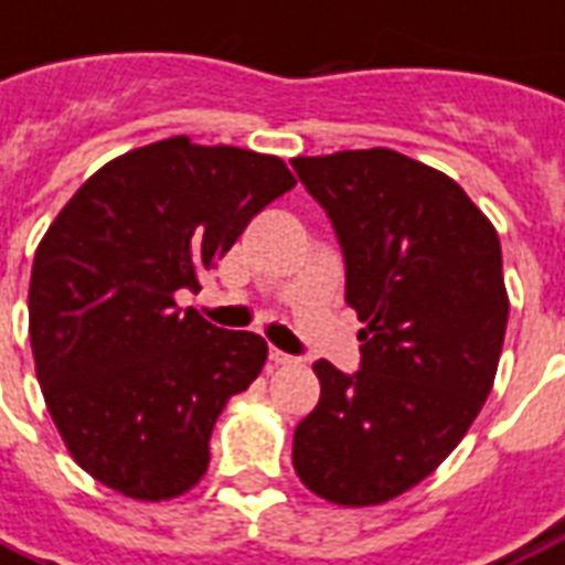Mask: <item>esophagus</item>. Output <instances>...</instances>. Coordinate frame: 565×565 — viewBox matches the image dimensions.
<instances>
[{
  "mask_svg": "<svg viewBox=\"0 0 565 565\" xmlns=\"http://www.w3.org/2000/svg\"><path fill=\"white\" fill-rule=\"evenodd\" d=\"M270 366H291L295 363V358L291 354H286V351H279V348H270Z\"/></svg>",
  "mask_w": 565,
  "mask_h": 565,
  "instance_id": "esophagus-1",
  "label": "esophagus"
}]
</instances>
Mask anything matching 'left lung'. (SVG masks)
Returning <instances> with one entry per match:
<instances>
[{"label": "left lung", "mask_w": 565, "mask_h": 565, "mask_svg": "<svg viewBox=\"0 0 565 565\" xmlns=\"http://www.w3.org/2000/svg\"><path fill=\"white\" fill-rule=\"evenodd\" d=\"M345 253V300L363 363L318 360L321 396L291 461L312 494L379 507L438 468L468 435L507 333L500 237L456 181L390 151L295 157Z\"/></svg>", "instance_id": "8db88e82"}]
</instances>
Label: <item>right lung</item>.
I'll return each mask as SVG.
<instances>
[{
  "label": "right lung",
  "mask_w": 565,
  "mask_h": 565,
  "mask_svg": "<svg viewBox=\"0 0 565 565\" xmlns=\"http://www.w3.org/2000/svg\"><path fill=\"white\" fill-rule=\"evenodd\" d=\"M295 184L274 154L172 137L109 160L50 223L29 282L35 372L67 452L106 489L157 503L205 477L214 423L267 342L175 295Z\"/></svg>",
  "instance_id": "obj_1"
}]
</instances>
